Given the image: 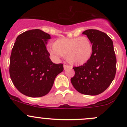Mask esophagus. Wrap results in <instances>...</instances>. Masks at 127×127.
<instances>
[{
	"label": "esophagus",
	"instance_id": "obj_1",
	"mask_svg": "<svg viewBox=\"0 0 127 127\" xmlns=\"http://www.w3.org/2000/svg\"><path fill=\"white\" fill-rule=\"evenodd\" d=\"M67 68H71V66L67 64H64V69H66Z\"/></svg>",
	"mask_w": 127,
	"mask_h": 127
}]
</instances>
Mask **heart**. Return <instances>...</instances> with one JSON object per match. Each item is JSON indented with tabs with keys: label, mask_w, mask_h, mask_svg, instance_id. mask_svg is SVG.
I'll return each mask as SVG.
<instances>
[{
	"label": "heart",
	"mask_w": 127,
	"mask_h": 127,
	"mask_svg": "<svg viewBox=\"0 0 127 127\" xmlns=\"http://www.w3.org/2000/svg\"><path fill=\"white\" fill-rule=\"evenodd\" d=\"M53 58L59 59L66 56V60L74 65H82L91 58L93 44L87 37L60 38L54 41L53 47L48 48Z\"/></svg>",
	"instance_id": "b5f03b06"
}]
</instances>
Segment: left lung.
<instances>
[{
	"mask_svg": "<svg viewBox=\"0 0 127 127\" xmlns=\"http://www.w3.org/2000/svg\"><path fill=\"white\" fill-rule=\"evenodd\" d=\"M93 44V53L86 63L73 67L75 75L71 81L79 93L97 95L109 87L116 72V57L113 42L106 34L96 29L82 32Z\"/></svg>",
	"mask_w": 127,
	"mask_h": 127,
	"instance_id": "left-lung-1",
	"label": "left lung"
}]
</instances>
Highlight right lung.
I'll return each mask as SVG.
<instances>
[{
	"instance_id": "add662e5",
	"label": "right lung",
	"mask_w": 127,
	"mask_h": 127,
	"mask_svg": "<svg viewBox=\"0 0 127 127\" xmlns=\"http://www.w3.org/2000/svg\"><path fill=\"white\" fill-rule=\"evenodd\" d=\"M50 35L40 29H32L16 38L10 59V78L22 94L41 97L49 93L63 64L50 58L46 43Z\"/></svg>"
}]
</instances>
